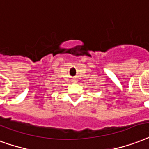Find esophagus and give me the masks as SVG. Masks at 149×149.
I'll return each instance as SVG.
<instances>
[{"label": "esophagus", "instance_id": "obj_1", "mask_svg": "<svg viewBox=\"0 0 149 149\" xmlns=\"http://www.w3.org/2000/svg\"><path fill=\"white\" fill-rule=\"evenodd\" d=\"M73 81H75V82H76V81H77V79H74V80H73Z\"/></svg>", "mask_w": 149, "mask_h": 149}]
</instances>
